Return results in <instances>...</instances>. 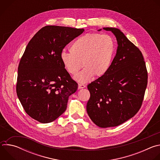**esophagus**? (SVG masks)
<instances>
[{
  "label": "esophagus",
  "mask_w": 160,
  "mask_h": 160,
  "mask_svg": "<svg viewBox=\"0 0 160 160\" xmlns=\"http://www.w3.org/2000/svg\"><path fill=\"white\" fill-rule=\"evenodd\" d=\"M85 85L82 84V83H79V84H78V88H79V89L83 88H85Z\"/></svg>",
  "instance_id": "1"
}]
</instances>
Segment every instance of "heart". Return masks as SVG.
Returning a JSON list of instances; mask_svg holds the SVG:
<instances>
[{"label":"heart","mask_w":160,"mask_h":160,"mask_svg":"<svg viewBox=\"0 0 160 160\" xmlns=\"http://www.w3.org/2000/svg\"><path fill=\"white\" fill-rule=\"evenodd\" d=\"M115 47V41L109 35L88 33L70 45V53L62 52L61 61L66 70L73 75H77L83 65L85 68L75 79L85 83L92 79L94 75L101 77L108 72Z\"/></svg>","instance_id":"obj_1"}]
</instances>
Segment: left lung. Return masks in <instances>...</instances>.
I'll use <instances>...</instances> for the list:
<instances>
[{
  "label": "left lung",
  "instance_id": "8db88e82",
  "mask_svg": "<svg viewBox=\"0 0 160 160\" xmlns=\"http://www.w3.org/2000/svg\"><path fill=\"white\" fill-rule=\"evenodd\" d=\"M115 35L118 48L108 72L89 83L90 118L101 128L120 125L140 109L148 84L141 51L119 29L104 28ZM99 30V31H100Z\"/></svg>",
  "mask_w": 160,
  "mask_h": 160
}]
</instances>
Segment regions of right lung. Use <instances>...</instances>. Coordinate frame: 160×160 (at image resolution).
<instances>
[{
    "label": "right lung",
    "instance_id": "add662e5",
    "mask_svg": "<svg viewBox=\"0 0 160 160\" xmlns=\"http://www.w3.org/2000/svg\"><path fill=\"white\" fill-rule=\"evenodd\" d=\"M84 29L48 25L28 42L18 66L16 93L25 112L47 123L65 111L78 83L64 68L61 54Z\"/></svg>",
    "mask_w": 160,
    "mask_h": 160
}]
</instances>
